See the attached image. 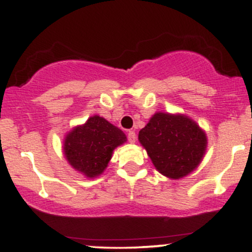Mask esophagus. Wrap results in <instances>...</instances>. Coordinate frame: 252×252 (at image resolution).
I'll return each mask as SVG.
<instances>
[{
  "label": "esophagus",
  "instance_id": "34e87169",
  "mask_svg": "<svg viewBox=\"0 0 252 252\" xmlns=\"http://www.w3.org/2000/svg\"><path fill=\"white\" fill-rule=\"evenodd\" d=\"M128 141L130 143H135L136 132L134 131V130H129V131H128Z\"/></svg>",
  "mask_w": 252,
  "mask_h": 252
}]
</instances>
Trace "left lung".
Instances as JSON below:
<instances>
[{"instance_id":"1","label":"left lung","mask_w":252,"mask_h":252,"mask_svg":"<svg viewBox=\"0 0 252 252\" xmlns=\"http://www.w3.org/2000/svg\"><path fill=\"white\" fill-rule=\"evenodd\" d=\"M138 140L156 169L172 179L189 174L200 163L207 140L189 118L158 112L141 129Z\"/></svg>"}]
</instances>
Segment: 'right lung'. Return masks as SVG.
<instances>
[{
	"mask_svg": "<svg viewBox=\"0 0 252 252\" xmlns=\"http://www.w3.org/2000/svg\"><path fill=\"white\" fill-rule=\"evenodd\" d=\"M126 140L122 130L102 117L94 116L67 135L63 153L74 169L94 178L106 168L114 149Z\"/></svg>",
	"mask_w": 252,
	"mask_h": 252,
	"instance_id": "add662e5",
	"label": "right lung"
}]
</instances>
